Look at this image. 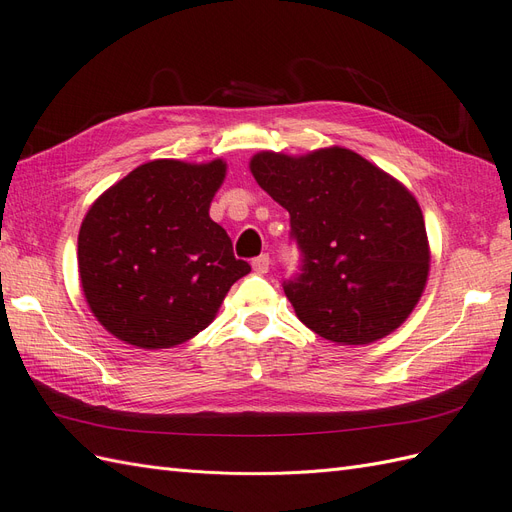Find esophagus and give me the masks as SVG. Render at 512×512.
<instances>
[{
  "instance_id": "1",
  "label": "esophagus",
  "mask_w": 512,
  "mask_h": 512,
  "mask_svg": "<svg viewBox=\"0 0 512 512\" xmlns=\"http://www.w3.org/2000/svg\"><path fill=\"white\" fill-rule=\"evenodd\" d=\"M269 265H271V258H269V254H260L258 258H254V260H252V267H254V271H256V273H260V275H265V273L269 271Z\"/></svg>"
}]
</instances>
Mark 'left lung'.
Instances as JSON below:
<instances>
[{
	"label": "left lung",
	"mask_w": 512,
	"mask_h": 512,
	"mask_svg": "<svg viewBox=\"0 0 512 512\" xmlns=\"http://www.w3.org/2000/svg\"><path fill=\"white\" fill-rule=\"evenodd\" d=\"M250 168L290 213L301 267L282 286L305 327L354 346L395 331L421 299L429 271L416 198L342 147L301 158L262 151Z\"/></svg>",
	"instance_id": "left-lung-1"
}]
</instances>
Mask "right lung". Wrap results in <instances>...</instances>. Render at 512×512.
<instances>
[{"label":"right lung","instance_id":"add662e5","mask_svg":"<svg viewBox=\"0 0 512 512\" xmlns=\"http://www.w3.org/2000/svg\"><path fill=\"white\" fill-rule=\"evenodd\" d=\"M226 164L153 160L108 188L79 232L91 312L138 348H170L209 327L226 292L252 271L209 218Z\"/></svg>","mask_w":512,"mask_h":512}]
</instances>
